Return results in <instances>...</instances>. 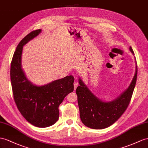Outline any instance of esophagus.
Masks as SVG:
<instances>
[{"mask_svg": "<svg viewBox=\"0 0 148 148\" xmlns=\"http://www.w3.org/2000/svg\"><path fill=\"white\" fill-rule=\"evenodd\" d=\"M73 85H74V90H76L77 87L78 85V83L77 82H75Z\"/></svg>", "mask_w": 148, "mask_h": 148, "instance_id": "esophagus-1", "label": "esophagus"}]
</instances>
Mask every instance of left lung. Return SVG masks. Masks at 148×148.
Segmentation results:
<instances>
[{
    "label": "left lung",
    "mask_w": 148,
    "mask_h": 148,
    "mask_svg": "<svg viewBox=\"0 0 148 148\" xmlns=\"http://www.w3.org/2000/svg\"><path fill=\"white\" fill-rule=\"evenodd\" d=\"M129 50L134 55L131 47ZM137 74L138 68L136 64L134 76L129 87L117 98L110 102L99 99L90 90L82 78H79L80 85L76 90V93L83 124L91 129H102L109 127L116 122L127 109L131 101L136 85Z\"/></svg>",
    "instance_id": "left-lung-1"
}]
</instances>
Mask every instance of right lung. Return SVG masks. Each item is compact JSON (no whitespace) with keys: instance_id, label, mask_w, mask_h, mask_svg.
Wrapping results in <instances>:
<instances>
[{"instance_id":"right-lung-1","label":"right lung","mask_w":148,"mask_h":148,"mask_svg":"<svg viewBox=\"0 0 148 148\" xmlns=\"http://www.w3.org/2000/svg\"><path fill=\"white\" fill-rule=\"evenodd\" d=\"M41 32L32 31L21 41L14 53L10 73L14 101L21 114L36 127H47L58 120V107L73 91L75 78L70 75L41 86L28 80L21 63L23 46Z\"/></svg>"}]
</instances>
